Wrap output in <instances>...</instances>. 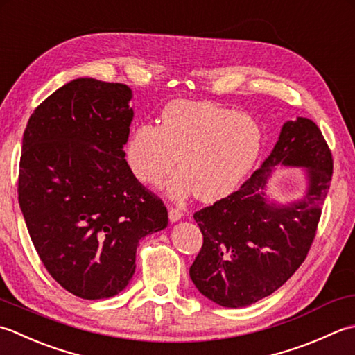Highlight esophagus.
Instances as JSON below:
<instances>
[{"mask_svg": "<svg viewBox=\"0 0 355 355\" xmlns=\"http://www.w3.org/2000/svg\"><path fill=\"white\" fill-rule=\"evenodd\" d=\"M182 216H184L182 209L178 208V207H171L168 209V218H170L171 222H178L179 219H182Z\"/></svg>", "mask_w": 355, "mask_h": 355, "instance_id": "34e87169", "label": "esophagus"}]
</instances>
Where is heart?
Wrapping results in <instances>:
<instances>
[{
    "instance_id": "heart-1",
    "label": "heart",
    "mask_w": 355,
    "mask_h": 355,
    "mask_svg": "<svg viewBox=\"0 0 355 355\" xmlns=\"http://www.w3.org/2000/svg\"><path fill=\"white\" fill-rule=\"evenodd\" d=\"M262 146V130L247 113L209 103L173 101L161 125H136L125 146L130 170L142 184L159 185L178 164L182 170L173 190L199 199L225 196L252 167Z\"/></svg>"
}]
</instances>
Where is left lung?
<instances>
[{"mask_svg":"<svg viewBox=\"0 0 355 355\" xmlns=\"http://www.w3.org/2000/svg\"><path fill=\"white\" fill-rule=\"evenodd\" d=\"M277 163L309 168L310 187L291 206H270L263 191ZM332 178V155L311 119L286 122L272 153L239 190L194 213L204 236L190 277L199 291L227 308L266 297L297 271L319 227Z\"/></svg>","mask_w":355,"mask_h":355,"instance_id":"left-lung-1","label":"left lung"}]
</instances>
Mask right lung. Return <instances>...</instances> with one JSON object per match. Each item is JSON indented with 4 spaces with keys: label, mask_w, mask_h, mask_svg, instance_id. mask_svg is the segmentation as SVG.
<instances>
[{
    "label": "right lung",
    "mask_w": 355,
    "mask_h": 355,
    "mask_svg": "<svg viewBox=\"0 0 355 355\" xmlns=\"http://www.w3.org/2000/svg\"><path fill=\"white\" fill-rule=\"evenodd\" d=\"M130 98L125 84L75 79L35 108L23 137L18 200L33 247L50 276L87 300L122 291L141 239L168 223L125 161Z\"/></svg>",
    "instance_id": "right-lung-1"
}]
</instances>
